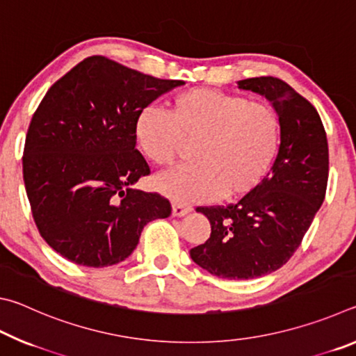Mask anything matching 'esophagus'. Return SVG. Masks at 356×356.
<instances>
[{"label": "esophagus", "mask_w": 356, "mask_h": 356, "mask_svg": "<svg viewBox=\"0 0 356 356\" xmlns=\"http://www.w3.org/2000/svg\"><path fill=\"white\" fill-rule=\"evenodd\" d=\"M191 212V207L182 204H172V216H185Z\"/></svg>", "instance_id": "1"}]
</instances>
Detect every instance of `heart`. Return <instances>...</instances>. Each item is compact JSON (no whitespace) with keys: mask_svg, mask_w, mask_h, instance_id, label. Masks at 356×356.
<instances>
[{"mask_svg":"<svg viewBox=\"0 0 356 356\" xmlns=\"http://www.w3.org/2000/svg\"><path fill=\"white\" fill-rule=\"evenodd\" d=\"M280 116L265 100H246L212 88L174 97L171 113L147 106L136 114L138 147L154 165H170L184 141H196L195 165L155 177V188L172 201L237 200L254 191L280 147Z\"/></svg>","mask_w":356,"mask_h":356,"instance_id":"1","label":"heart"}]
</instances>
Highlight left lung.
<instances>
[{
  "label": "left lung",
  "instance_id": "left-lung-1",
  "mask_svg": "<svg viewBox=\"0 0 356 356\" xmlns=\"http://www.w3.org/2000/svg\"><path fill=\"white\" fill-rule=\"evenodd\" d=\"M237 84L278 113L280 150L261 185L237 204L196 209L212 232L190 256L218 278L252 280L281 268L309 229L327 191L328 143L316 108L287 83L259 76Z\"/></svg>",
  "mask_w": 356,
  "mask_h": 356
}]
</instances>
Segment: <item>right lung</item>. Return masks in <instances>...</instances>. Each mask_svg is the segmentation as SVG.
<instances>
[{
    "mask_svg": "<svg viewBox=\"0 0 356 356\" xmlns=\"http://www.w3.org/2000/svg\"><path fill=\"white\" fill-rule=\"evenodd\" d=\"M182 84L91 56L48 89L28 129L23 180L40 236L63 257L119 264L149 221L171 215L170 201L134 186L149 174L134 124Z\"/></svg>",
    "mask_w": 356,
    "mask_h": 356,
    "instance_id": "obj_1",
    "label": "right lung"
}]
</instances>
